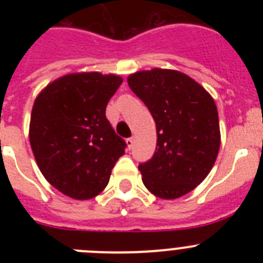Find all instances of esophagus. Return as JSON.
I'll list each match as a JSON object with an SVG mask.
<instances>
[{"instance_id":"34e87169","label":"esophagus","mask_w":263,"mask_h":263,"mask_svg":"<svg viewBox=\"0 0 263 263\" xmlns=\"http://www.w3.org/2000/svg\"><path fill=\"white\" fill-rule=\"evenodd\" d=\"M126 143H127V147L132 148L134 146V138L133 137H130V138L126 139Z\"/></svg>"}]
</instances>
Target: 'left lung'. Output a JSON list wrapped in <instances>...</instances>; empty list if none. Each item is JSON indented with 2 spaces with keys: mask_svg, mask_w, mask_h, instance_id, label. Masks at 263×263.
<instances>
[{
  "mask_svg": "<svg viewBox=\"0 0 263 263\" xmlns=\"http://www.w3.org/2000/svg\"><path fill=\"white\" fill-rule=\"evenodd\" d=\"M157 126L155 153L139 163L142 182L160 199H176L203 182L220 148L217 108L211 95L187 75L154 68L127 78Z\"/></svg>",
  "mask_w": 263,
  "mask_h": 263,
  "instance_id": "8db88e82",
  "label": "left lung"
}]
</instances>
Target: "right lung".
<instances>
[{
    "mask_svg": "<svg viewBox=\"0 0 263 263\" xmlns=\"http://www.w3.org/2000/svg\"><path fill=\"white\" fill-rule=\"evenodd\" d=\"M122 83L116 75L71 73L36 97L30 120V145L51 185L78 200L92 199L109 183L126 142L105 116Z\"/></svg>",
    "mask_w": 263,
    "mask_h": 263,
    "instance_id": "add662e5",
    "label": "right lung"
}]
</instances>
